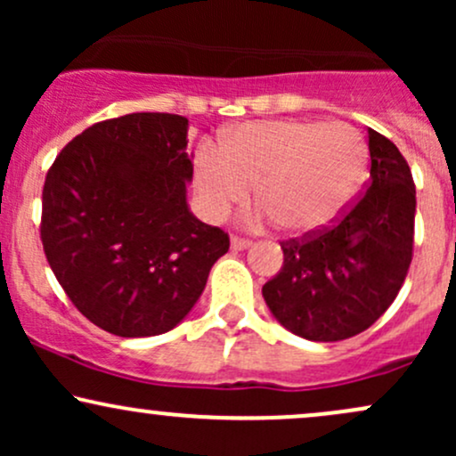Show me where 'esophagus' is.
Returning <instances> with one entry per match:
<instances>
[{
    "mask_svg": "<svg viewBox=\"0 0 456 456\" xmlns=\"http://www.w3.org/2000/svg\"><path fill=\"white\" fill-rule=\"evenodd\" d=\"M250 246L248 240L242 238H232V250H246Z\"/></svg>",
    "mask_w": 456,
    "mask_h": 456,
    "instance_id": "1",
    "label": "esophagus"
}]
</instances>
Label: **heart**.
Here are the masks:
<instances>
[{"instance_id":"1","label":"heart","mask_w":456,"mask_h":456,"mask_svg":"<svg viewBox=\"0 0 456 456\" xmlns=\"http://www.w3.org/2000/svg\"><path fill=\"white\" fill-rule=\"evenodd\" d=\"M366 162V141L349 124L265 119L223 130L216 150H199L192 182L199 210L210 221H221L255 182L261 203L244 221L259 227L276 218L285 232L306 235L347 210Z\"/></svg>"}]
</instances>
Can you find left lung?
Masks as SVG:
<instances>
[{"label":"left lung","instance_id":"left-lung-1","mask_svg":"<svg viewBox=\"0 0 456 456\" xmlns=\"http://www.w3.org/2000/svg\"><path fill=\"white\" fill-rule=\"evenodd\" d=\"M370 182L332 229L282 244V268L261 289L276 322L317 343L373 326L395 302L411 264L416 188L403 154L369 130Z\"/></svg>","mask_w":456,"mask_h":456}]
</instances>
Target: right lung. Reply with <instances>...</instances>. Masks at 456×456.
I'll list each match as a JSON object with an SVG mask.
<instances>
[{"instance_id":"1","label":"right lung","mask_w":456,"mask_h":456,"mask_svg":"<svg viewBox=\"0 0 456 456\" xmlns=\"http://www.w3.org/2000/svg\"><path fill=\"white\" fill-rule=\"evenodd\" d=\"M188 119L128 113L83 130L43 191L45 255L72 305L115 337L169 332L203 294L227 233L191 212Z\"/></svg>"}]
</instances>
